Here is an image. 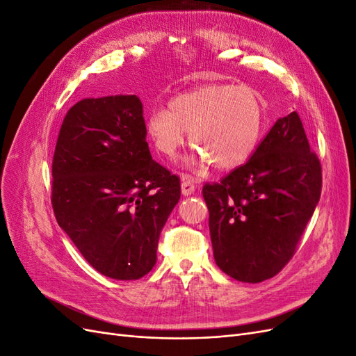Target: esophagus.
<instances>
[{
    "instance_id": "1",
    "label": "esophagus",
    "mask_w": 356,
    "mask_h": 356,
    "mask_svg": "<svg viewBox=\"0 0 356 356\" xmlns=\"http://www.w3.org/2000/svg\"><path fill=\"white\" fill-rule=\"evenodd\" d=\"M196 190V186H195V181H193V178L190 175H182V181H181V191L182 195L184 196H190L195 193Z\"/></svg>"
}]
</instances>
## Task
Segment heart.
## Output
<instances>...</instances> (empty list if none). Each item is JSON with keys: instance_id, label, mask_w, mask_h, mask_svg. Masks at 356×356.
Masks as SVG:
<instances>
[{"instance_id": "heart-1", "label": "heart", "mask_w": 356, "mask_h": 356, "mask_svg": "<svg viewBox=\"0 0 356 356\" xmlns=\"http://www.w3.org/2000/svg\"><path fill=\"white\" fill-rule=\"evenodd\" d=\"M264 122V99L255 89L209 84L175 96L168 110H153L145 118V134L156 152L174 159L188 132L197 166L230 170L254 153Z\"/></svg>"}]
</instances>
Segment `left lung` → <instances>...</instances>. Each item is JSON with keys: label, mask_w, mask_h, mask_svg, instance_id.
<instances>
[{"label": "left lung", "mask_w": 356, "mask_h": 356, "mask_svg": "<svg viewBox=\"0 0 356 356\" xmlns=\"http://www.w3.org/2000/svg\"><path fill=\"white\" fill-rule=\"evenodd\" d=\"M321 188V161L300 115L279 118L243 165L202 188L215 263L241 282L277 275L296 254Z\"/></svg>", "instance_id": "left-lung-1"}]
</instances>
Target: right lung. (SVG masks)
<instances>
[{
  "instance_id": "obj_1",
  "label": "right lung",
  "mask_w": 356,
  "mask_h": 356,
  "mask_svg": "<svg viewBox=\"0 0 356 356\" xmlns=\"http://www.w3.org/2000/svg\"><path fill=\"white\" fill-rule=\"evenodd\" d=\"M135 95L83 99L68 110L51 163L58 224L95 270L120 281L156 264L179 177L149 154Z\"/></svg>"
}]
</instances>
